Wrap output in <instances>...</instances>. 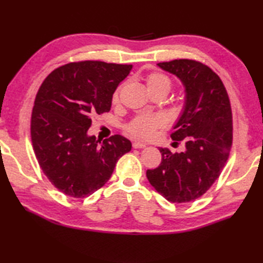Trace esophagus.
Listing matches in <instances>:
<instances>
[{"instance_id": "34e87169", "label": "esophagus", "mask_w": 263, "mask_h": 263, "mask_svg": "<svg viewBox=\"0 0 263 263\" xmlns=\"http://www.w3.org/2000/svg\"><path fill=\"white\" fill-rule=\"evenodd\" d=\"M132 146H133V148H136V149H139V148H146V144L142 143V142H139V141H135V142H133Z\"/></svg>"}]
</instances>
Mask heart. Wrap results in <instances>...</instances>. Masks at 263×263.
I'll return each mask as SVG.
<instances>
[{
    "mask_svg": "<svg viewBox=\"0 0 263 263\" xmlns=\"http://www.w3.org/2000/svg\"><path fill=\"white\" fill-rule=\"evenodd\" d=\"M146 83L148 87V90H164L166 92L170 91L172 82L168 77L160 72H153L150 73L147 79ZM119 92L117 90L113 95V103H116L119 100ZM166 123V119L161 114H141L136 116L128 124L126 125V131L130 133L131 136H135L138 138L147 139L153 137L157 128L164 126Z\"/></svg>",
    "mask_w": 263,
    "mask_h": 263,
    "instance_id": "obj_1",
    "label": "heart"
}]
</instances>
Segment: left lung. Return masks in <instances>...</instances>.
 Masks as SVG:
<instances>
[{
    "instance_id": "left-lung-1",
    "label": "left lung",
    "mask_w": 263,
    "mask_h": 263,
    "mask_svg": "<svg viewBox=\"0 0 263 263\" xmlns=\"http://www.w3.org/2000/svg\"><path fill=\"white\" fill-rule=\"evenodd\" d=\"M174 74L184 87V107L171 135L185 150L159 148L161 163L147 171L156 191L171 202L201 197L219 177L233 141L232 108L224 83L209 66L193 60L157 64Z\"/></svg>"
}]
</instances>
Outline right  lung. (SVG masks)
Instances as JSON below:
<instances>
[{
	"label": "right lung",
	"instance_id": "right-lung-1",
	"mask_svg": "<svg viewBox=\"0 0 263 263\" xmlns=\"http://www.w3.org/2000/svg\"><path fill=\"white\" fill-rule=\"evenodd\" d=\"M131 70V64L100 61L69 63L39 88L31 114L32 148L44 174L69 197L97 191L132 148L120 135L103 142L88 135L92 117L109 111L114 91Z\"/></svg>",
	"mask_w": 263,
	"mask_h": 263
}]
</instances>
